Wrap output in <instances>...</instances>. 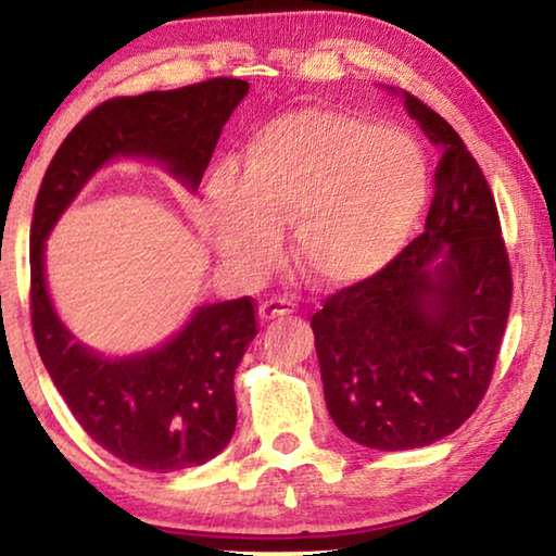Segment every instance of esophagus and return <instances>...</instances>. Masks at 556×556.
<instances>
[{"label":"esophagus","instance_id":"esophagus-1","mask_svg":"<svg viewBox=\"0 0 556 556\" xmlns=\"http://www.w3.org/2000/svg\"><path fill=\"white\" fill-rule=\"evenodd\" d=\"M293 303L286 301V299H270V301H263L261 308H257V314H261L263 321H273V318H283L288 314H293Z\"/></svg>","mask_w":556,"mask_h":556}]
</instances>
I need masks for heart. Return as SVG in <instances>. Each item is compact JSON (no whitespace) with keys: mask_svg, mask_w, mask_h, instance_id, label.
<instances>
[{"mask_svg":"<svg viewBox=\"0 0 556 556\" xmlns=\"http://www.w3.org/2000/svg\"><path fill=\"white\" fill-rule=\"evenodd\" d=\"M430 192L413 134L331 109H295L248 136L238 172H217L204 194L212 245L257 276L278 257V227L321 286L344 288L384 270L407 245Z\"/></svg>","mask_w":556,"mask_h":556,"instance_id":"obj_1","label":"heart"}]
</instances>
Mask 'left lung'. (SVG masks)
I'll return each mask as SVG.
<instances>
[{"label": "left lung", "mask_w": 556, "mask_h": 556, "mask_svg": "<svg viewBox=\"0 0 556 556\" xmlns=\"http://www.w3.org/2000/svg\"><path fill=\"white\" fill-rule=\"evenodd\" d=\"M397 96L440 154L425 232L311 316L331 420L377 451L430 445L476 413L514 291L481 166L440 113Z\"/></svg>", "instance_id": "1"}]
</instances>
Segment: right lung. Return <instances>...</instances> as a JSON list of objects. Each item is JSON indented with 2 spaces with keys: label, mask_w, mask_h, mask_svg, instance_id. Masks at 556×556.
<instances>
[{
  "label": "right lung",
  "mask_w": 556,
  "mask_h": 556,
  "mask_svg": "<svg viewBox=\"0 0 556 556\" xmlns=\"http://www.w3.org/2000/svg\"><path fill=\"white\" fill-rule=\"evenodd\" d=\"M248 83L210 78L174 90L111 98L65 136L45 172L29 235V314L37 352L83 430L139 470L172 473L215 458L230 443L235 369L257 333L255 301L202 306L156 352L103 359L73 341L45 286V238L98 166L116 156L162 162L197 189L223 126Z\"/></svg>",
  "instance_id": "right-lung-1"
}]
</instances>
